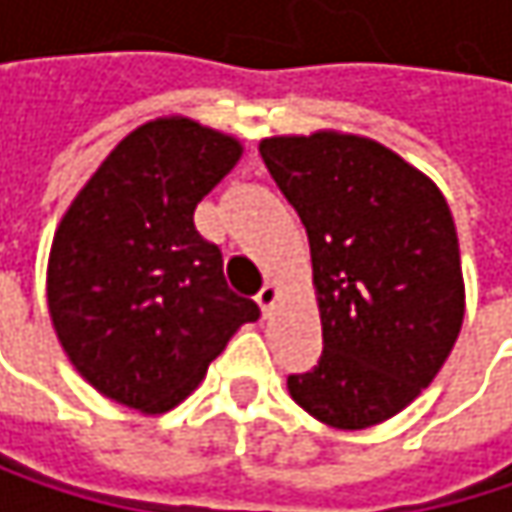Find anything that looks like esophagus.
I'll use <instances>...</instances> for the list:
<instances>
[{
  "mask_svg": "<svg viewBox=\"0 0 512 512\" xmlns=\"http://www.w3.org/2000/svg\"><path fill=\"white\" fill-rule=\"evenodd\" d=\"M255 299H257V308H260V311H263V317H266V314L275 308V302H278V287H275V284H263Z\"/></svg>",
  "mask_w": 512,
  "mask_h": 512,
  "instance_id": "obj_1",
  "label": "esophagus"
}]
</instances>
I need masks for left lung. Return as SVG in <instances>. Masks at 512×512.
Here are the masks:
<instances>
[{
	"mask_svg": "<svg viewBox=\"0 0 512 512\" xmlns=\"http://www.w3.org/2000/svg\"><path fill=\"white\" fill-rule=\"evenodd\" d=\"M260 156L305 225L323 323V356L287 376L290 397L338 430L388 421L460 335L451 207L427 174L364 136H275Z\"/></svg>",
	"mask_w": 512,
	"mask_h": 512,
	"instance_id": "left-lung-1",
	"label": "left lung"
}]
</instances>
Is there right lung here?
I'll return each mask as SVG.
<instances>
[{
  "label": "right lung",
  "mask_w": 512,
  "mask_h": 512,
  "mask_svg": "<svg viewBox=\"0 0 512 512\" xmlns=\"http://www.w3.org/2000/svg\"><path fill=\"white\" fill-rule=\"evenodd\" d=\"M240 154L225 133L156 118L103 159L64 213L47 269L50 317L103 397L148 415L174 409L260 317L228 290L222 252L192 222Z\"/></svg>",
  "instance_id": "1"
}]
</instances>
